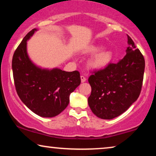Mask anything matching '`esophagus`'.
Segmentation results:
<instances>
[{
	"mask_svg": "<svg viewBox=\"0 0 156 156\" xmlns=\"http://www.w3.org/2000/svg\"><path fill=\"white\" fill-rule=\"evenodd\" d=\"M86 80H87V79L84 76H83V75L81 76V82H86Z\"/></svg>",
	"mask_w": 156,
	"mask_h": 156,
	"instance_id": "1",
	"label": "esophagus"
}]
</instances>
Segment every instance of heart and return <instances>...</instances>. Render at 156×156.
<instances>
[{
    "label": "heart",
    "mask_w": 156,
    "mask_h": 156,
    "mask_svg": "<svg viewBox=\"0 0 156 156\" xmlns=\"http://www.w3.org/2000/svg\"><path fill=\"white\" fill-rule=\"evenodd\" d=\"M103 48L99 45H93L88 48L87 52L90 54H94L101 51ZM112 59V53L108 50H104L98 52L92 57L89 61V65L94 69H101L105 67L111 62Z\"/></svg>",
    "instance_id": "heart-1"
}]
</instances>
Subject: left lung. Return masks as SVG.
<instances>
[{"label":"left lung","instance_id":"left-lung-1","mask_svg":"<svg viewBox=\"0 0 156 156\" xmlns=\"http://www.w3.org/2000/svg\"><path fill=\"white\" fill-rule=\"evenodd\" d=\"M127 36L129 47L123 58L93 72L89 77L91 87L89 106L102 119H112L123 114L141 91L145 59L133 40Z\"/></svg>","mask_w":156,"mask_h":156}]
</instances>
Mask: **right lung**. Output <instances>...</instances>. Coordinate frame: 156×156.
<instances>
[{"label":"right lung","mask_w":156,"mask_h":156,"mask_svg":"<svg viewBox=\"0 0 156 156\" xmlns=\"http://www.w3.org/2000/svg\"><path fill=\"white\" fill-rule=\"evenodd\" d=\"M35 28L30 31L15 51L12 69L15 87L23 103L42 117H54L66 108L69 95L80 84L78 71L59 69H42L33 64L27 54V40Z\"/></svg>","instance_id":"obj_1"}]
</instances>
